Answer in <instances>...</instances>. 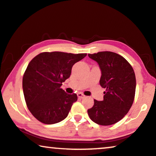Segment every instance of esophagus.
<instances>
[{"mask_svg": "<svg viewBox=\"0 0 156 156\" xmlns=\"http://www.w3.org/2000/svg\"><path fill=\"white\" fill-rule=\"evenodd\" d=\"M77 95H78V97L79 98H83L85 97V95L83 94H82V93H78Z\"/></svg>", "mask_w": 156, "mask_h": 156, "instance_id": "esophagus-1", "label": "esophagus"}]
</instances>
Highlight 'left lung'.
Listing matches in <instances>:
<instances>
[{"label": "left lung", "mask_w": 156, "mask_h": 156, "mask_svg": "<svg viewBox=\"0 0 156 156\" xmlns=\"http://www.w3.org/2000/svg\"><path fill=\"white\" fill-rule=\"evenodd\" d=\"M98 62L101 70L100 85L106 88L104 100L88 109L90 119L100 125H112L128 113L135 95L136 78L131 65L115 52H99L88 54Z\"/></svg>", "instance_id": "8db88e82"}]
</instances>
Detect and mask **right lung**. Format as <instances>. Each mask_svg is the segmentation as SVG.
Wrapping results in <instances>:
<instances>
[{"mask_svg": "<svg viewBox=\"0 0 156 156\" xmlns=\"http://www.w3.org/2000/svg\"><path fill=\"white\" fill-rule=\"evenodd\" d=\"M86 55L44 52L30 61L23 73V91L27 107L37 120L51 125L67 117L78 96L60 87L70 76L73 66Z\"/></svg>", "mask_w": 156, "mask_h": 156, "instance_id": "add662e5", "label": "right lung"}]
</instances>
